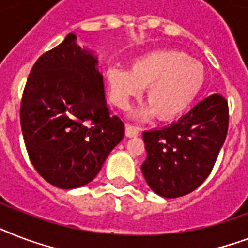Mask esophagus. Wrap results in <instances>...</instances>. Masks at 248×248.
<instances>
[{"instance_id": "1", "label": "esophagus", "mask_w": 248, "mask_h": 248, "mask_svg": "<svg viewBox=\"0 0 248 248\" xmlns=\"http://www.w3.org/2000/svg\"><path fill=\"white\" fill-rule=\"evenodd\" d=\"M126 135L128 138H136L139 135V128L132 126V124H126Z\"/></svg>"}]
</instances>
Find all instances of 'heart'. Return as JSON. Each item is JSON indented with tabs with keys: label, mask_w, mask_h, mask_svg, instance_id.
<instances>
[{
	"label": "heart",
	"mask_w": 248,
	"mask_h": 248,
	"mask_svg": "<svg viewBox=\"0 0 248 248\" xmlns=\"http://www.w3.org/2000/svg\"><path fill=\"white\" fill-rule=\"evenodd\" d=\"M110 97L117 107L128 108L132 99L148 87L151 104L138 112L141 117L158 116L172 120L181 116L200 96L206 82V71L200 62L177 50H158L139 56L131 71L112 67L107 72Z\"/></svg>",
	"instance_id": "obj_1"
}]
</instances>
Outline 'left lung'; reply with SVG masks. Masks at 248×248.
I'll return each mask as SVG.
<instances>
[{
	"mask_svg": "<svg viewBox=\"0 0 248 248\" xmlns=\"http://www.w3.org/2000/svg\"><path fill=\"white\" fill-rule=\"evenodd\" d=\"M228 124V101L215 93L176 122L144 131L147 159L141 172L149 188L165 198H177L198 188L215 165Z\"/></svg>",
	"mask_w": 248,
	"mask_h": 248,
	"instance_id": "8db88e82",
	"label": "left lung"
}]
</instances>
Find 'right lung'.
Returning a JSON list of instances; mask_svg holds the SVG:
<instances>
[{
	"label": "right lung",
	"instance_id": "1",
	"mask_svg": "<svg viewBox=\"0 0 248 248\" xmlns=\"http://www.w3.org/2000/svg\"><path fill=\"white\" fill-rule=\"evenodd\" d=\"M76 41L69 33L37 60L20 104L29 159L60 189L89 184L124 136V122L107 105L97 56Z\"/></svg>",
	"mask_w": 248,
	"mask_h": 248
}]
</instances>
